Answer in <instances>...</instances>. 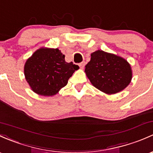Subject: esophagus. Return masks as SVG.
<instances>
[{"instance_id":"34e87169","label":"esophagus","mask_w":153,"mask_h":153,"mask_svg":"<svg viewBox=\"0 0 153 153\" xmlns=\"http://www.w3.org/2000/svg\"><path fill=\"white\" fill-rule=\"evenodd\" d=\"M78 65H79L80 68H81V69H83V67H84V66H85V62H81V63H80L79 64H78Z\"/></svg>"}]
</instances>
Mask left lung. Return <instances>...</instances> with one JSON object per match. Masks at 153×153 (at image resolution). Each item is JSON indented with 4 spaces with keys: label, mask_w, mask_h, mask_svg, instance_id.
Segmentation results:
<instances>
[{
    "label": "left lung",
    "mask_w": 153,
    "mask_h": 153,
    "mask_svg": "<svg viewBox=\"0 0 153 153\" xmlns=\"http://www.w3.org/2000/svg\"><path fill=\"white\" fill-rule=\"evenodd\" d=\"M85 72L94 87L108 94L123 91L132 79L131 65L125 59L100 50L91 54Z\"/></svg>",
    "instance_id": "obj_1"
}]
</instances>
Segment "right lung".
I'll list each match as a JSON object with an SVG mask.
<instances>
[{
  "label": "right lung",
  "mask_w": 153,
  "mask_h": 153,
  "mask_svg": "<svg viewBox=\"0 0 153 153\" xmlns=\"http://www.w3.org/2000/svg\"><path fill=\"white\" fill-rule=\"evenodd\" d=\"M58 48H42L33 53L24 67L25 79L31 89L42 96H53L67 84L79 67L65 62Z\"/></svg>",
  "instance_id": "obj_1"
}]
</instances>
